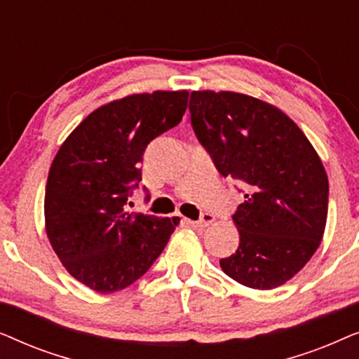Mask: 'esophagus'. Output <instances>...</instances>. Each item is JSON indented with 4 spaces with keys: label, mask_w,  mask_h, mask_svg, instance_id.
<instances>
[{
    "label": "esophagus",
    "mask_w": 359,
    "mask_h": 359,
    "mask_svg": "<svg viewBox=\"0 0 359 359\" xmlns=\"http://www.w3.org/2000/svg\"><path fill=\"white\" fill-rule=\"evenodd\" d=\"M215 220V217L212 214L209 212H204L203 215H201L199 220H189V225L191 227H196V229H204L208 227V225H210Z\"/></svg>",
    "instance_id": "34e87169"
}]
</instances>
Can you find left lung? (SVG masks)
Here are the masks:
<instances>
[{
	"label": "left lung",
	"mask_w": 359,
	"mask_h": 359,
	"mask_svg": "<svg viewBox=\"0 0 359 359\" xmlns=\"http://www.w3.org/2000/svg\"><path fill=\"white\" fill-rule=\"evenodd\" d=\"M189 112L215 168L245 193L232 215L238 248L220 268L243 286H281L306 266L325 230L328 180L317 151L284 112L257 97L194 91Z\"/></svg>",
	"instance_id": "8db88e82"
}]
</instances>
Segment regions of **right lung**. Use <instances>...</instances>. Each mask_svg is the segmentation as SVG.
Instances as JSON below:
<instances>
[{
	"label": "right lung",
	"instance_id": "obj_1",
	"mask_svg": "<svg viewBox=\"0 0 359 359\" xmlns=\"http://www.w3.org/2000/svg\"><path fill=\"white\" fill-rule=\"evenodd\" d=\"M188 96L154 91L112 101L91 112L53 160L43 204L48 240L67 271L93 291H121L144 276L180 222L129 212L127 204L147 145L180 124Z\"/></svg>",
	"mask_w": 359,
	"mask_h": 359
}]
</instances>
